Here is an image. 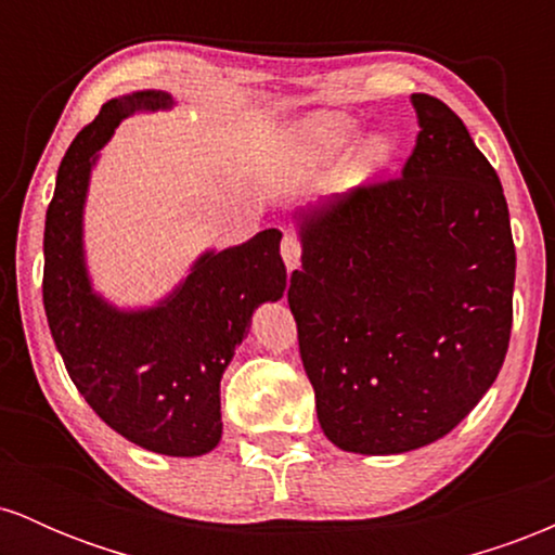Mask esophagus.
I'll return each instance as SVG.
<instances>
[{
  "instance_id": "obj_1",
  "label": "esophagus",
  "mask_w": 555,
  "mask_h": 555,
  "mask_svg": "<svg viewBox=\"0 0 555 555\" xmlns=\"http://www.w3.org/2000/svg\"><path fill=\"white\" fill-rule=\"evenodd\" d=\"M299 256H302V247H299V240L295 237V234H284V240H282V258H284L286 271H295L297 269Z\"/></svg>"
}]
</instances>
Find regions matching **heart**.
Masks as SVG:
<instances>
[{
  "label": "heart",
  "mask_w": 555,
  "mask_h": 555,
  "mask_svg": "<svg viewBox=\"0 0 555 555\" xmlns=\"http://www.w3.org/2000/svg\"><path fill=\"white\" fill-rule=\"evenodd\" d=\"M360 138V122L341 112H310L286 135V158L292 167L318 171L331 167ZM393 158V140L386 132H373L360 143L358 167L367 171L384 169Z\"/></svg>",
  "instance_id": "b5f03b06"
}]
</instances>
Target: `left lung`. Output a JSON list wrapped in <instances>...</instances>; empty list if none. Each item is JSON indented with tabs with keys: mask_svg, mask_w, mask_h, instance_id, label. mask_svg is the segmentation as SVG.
Here are the masks:
<instances>
[{
	"mask_svg": "<svg viewBox=\"0 0 555 555\" xmlns=\"http://www.w3.org/2000/svg\"><path fill=\"white\" fill-rule=\"evenodd\" d=\"M420 135L399 180L292 211L299 354L321 430L341 451L404 454L486 397L512 336L508 206L441 99L412 93Z\"/></svg>",
	"mask_w": 555,
	"mask_h": 555,
	"instance_id": "8db88e82",
	"label": "left lung"
}]
</instances>
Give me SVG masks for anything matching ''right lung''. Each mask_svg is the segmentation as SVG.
Masks as SVG:
<instances>
[{"label":"right lung","instance_id":"add662e5","mask_svg":"<svg viewBox=\"0 0 555 555\" xmlns=\"http://www.w3.org/2000/svg\"><path fill=\"white\" fill-rule=\"evenodd\" d=\"M175 95L132 91L101 106L56 171L43 229V310L65 367L93 412L164 456H203L221 441V375L253 313L284 297L279 229L197 256L156 302L119 308L93 286L86 256L91 175L119 122L175 109Z\"/></svg>","mask_w":555,"mask_h":555}]
</instances>
